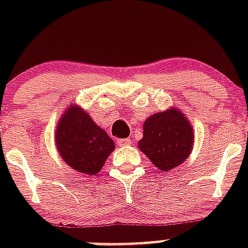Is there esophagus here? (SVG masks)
Masks as SVG:
<instances>
[{
    "mask_svg": "<svg viewBox=\"0 0 248 248\" xmlns=\"http://www.w3.org/2000/svg\"><path fill=\"white\" fill-rule=\"evenodd\" d=\"M117 144H118V147H126V145L131 144V139H120L117 140Z\"/></svg>",
    "mask_w": 248,
    "mask_h": 248,
    "instance_id": "34e87169",
    "label": "esophagus"
}]
</instances>
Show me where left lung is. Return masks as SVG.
<instances>
[{
	"label": "left lung",
	"instance_id": "1",
	"mask_svg": "<svg viewBox=\"0 0 248 248\" xmlns=\"http://www.w3.org/2000/svg\"><path fill=\"white\" fill-rule=\"evenodd\" d=\"M143 139L139 149L162 171L175 169L188 158L192 152V124L177 109L152 114L143 124Z\"/></svg>",
	"mask_w": 248,
	"mask_h": 248
}]
</instances>
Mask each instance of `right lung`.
Here are the masks:
<instances>
[{"label":"right lung","instance_id":"1","mask_svg":"<svg viewBox=\"0 0 248 248\" xmlns=\"http://www.w3.org/2000/svg\"><path fill=\"white\" fill-rule=\"evenodd\" d=\"M60 157L77 172L95 175L101 170L114 141L81 107L72 104L60 118L55 134Z\"/></svg>","mask_w":248,"mask_h":248}]
</instances>
